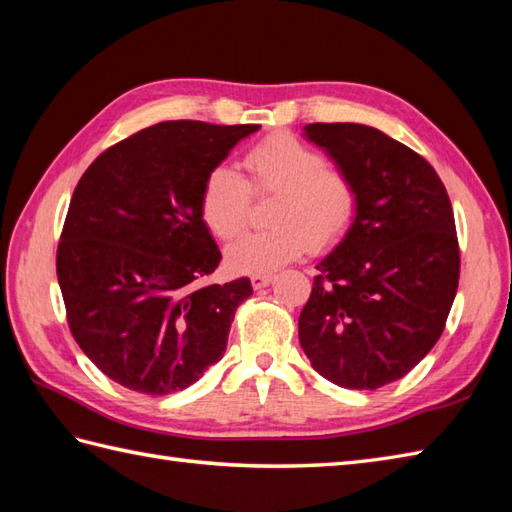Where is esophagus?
Segmentation results:
<instances>
[{"instance_id": "obj_1", "label": "esophagus", "mask_w": 512, "mask_h": 512, "mask_svg": "<svg viewBox=\"0 0 512 512\" xmlns=\"http://www.w3.org/2000/svg\"><path fill=\"white\" fill-rule=\"evenodd\" d=\"M273 279H275L273 273H253L250 275V284H253L255 290H259V288H266Z\"/></svg>"}]
</instances>
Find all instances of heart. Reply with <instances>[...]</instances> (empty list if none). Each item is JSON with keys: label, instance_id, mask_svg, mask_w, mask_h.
I'll return each mask as SVG.
<instances>
[{"label": "heart", "instance_id": "1", "mask_svg": "<svg viewBox=\"0 0 512 512\" xmlns=\"http://www.w3.org/2000/svg\"><path fill=\"white\" fill-rule=\"evenodd\" d=\"M248 180L231 165H217L204 178L202 220L220 239L244 231L255 195L275 193L266 231L248 233L226 248V262L239 273H268L297 259L308 246H332L352 226L358 191L345 171L328 167L314 147L290 134L270 136L244 158Z\"/></svg>", "mask_w": 512, "mask_h": 512}]
</instances>
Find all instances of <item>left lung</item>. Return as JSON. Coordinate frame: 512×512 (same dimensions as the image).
<instances>
[{
    "mask_svg": "<svg viewBox=\"0 0 512 512\" xmlns=\"http://www.w3.org/2000/svg\"><path fill=\"white\" fill-rule=\"evenodd\" d=\"M306 138L352 178L358 209L317 264L299 343L330 383L378 389L416 367L447 323L460 279L451 200L436 169L380 129L310 123Z\"/></svg>",
    "mask_w": 512,
    "mask_h": 512,
    "instance_id": "1",
    "label": "left lung"
}]
</instances>
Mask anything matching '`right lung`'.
I'll list each match as a JSON object with an SVG mask.
<instances>
[{"mask_svg":"<svg viewBox=\"0 0 512 512\" xmlns=\"http://www.w3.org/2000/svg\"><path fill=\"white\" fill-rule=\"evenodd\" d=\"M259 125L167 121L105 149L76 184L57 248L68 325L114 383L167 396L220 361L246 277L204 284L222 253L204 178Z\"/></svg>","mask_w":512,"mask_h":512,"instance_id":"obj_1","label":"right lung"}]
</instances>
